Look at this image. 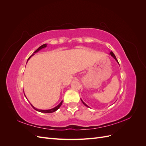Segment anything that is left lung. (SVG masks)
<instances>
[{"mask_svg":"<svg viewBox=\"0 0 146 146\" xmlns=\"http://www.w3.org/2000/svg\"><path fill=\"white\" fill-rule=\"evenodd\" d=\"M110 55H111L112 57H113V58L114 59V60H115L116 61V62L119 64V62H118V61H117V60L116 59V56L115 55H114V54H113V52H110V54H109ZM81 100H82V103L84 104V105H85V106H86V107H88V108H90V107H89V106H88L85 102H84L82 100V99H81Z\"/></svg>","mask_w":146,"mask_h":146,"instance_id":"1","label":"left lung"}]
</instances>
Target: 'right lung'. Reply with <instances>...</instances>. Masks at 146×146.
I'll use <instances>...</instances> for the list:
<instances>
[{
	"label": "right lung",
	"instance_id": "1",
	"mask_svg": "<svg viewBox=\"0 0 146 146\" xmlns=\"http://www.w3.org/2000/svg\"><path fill=\"white\" fill-rule=\"evenodd\" d=\"M47 44H42V46H41L40 47H39L38 48H37V49L35 50L34 52H33V54L31 55L29 58H28V60H27V63L28 62V61H29V60L31 58V57H32L33 55H34L35 54V53H36V52H39V50H41V49H42V48H45V47H47ZM24 95H25V94H24ZM25 98H26V96L25 95ZM62 103H63V100L61 102L57 105V106H56L55 107H54V108H52V109H49V110H40V109H38V108H35L34 106H33V105L31 104V103H30V104H31V105H32V107L35 110H36V111H39V112H41V113H53V112H55V111H56L57 110H58L60 107H61V104H62Z\"/></svg>",
	"mask_w": 146,
	"mask_h": 146
}]
</instances>
